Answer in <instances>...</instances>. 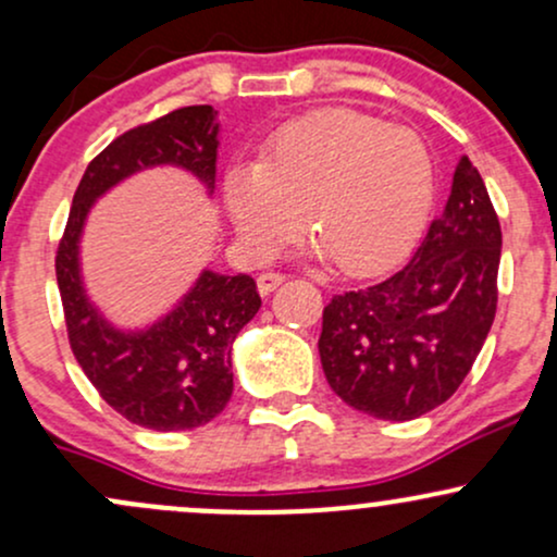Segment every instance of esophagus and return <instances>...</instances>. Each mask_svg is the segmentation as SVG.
I'll list each match as a JSON object with an SVG mask.
<instances>
[{
  "mask_svg": "<svg viewBox=\"0 0 557 557\" xmlns=\"http://www.w3.org/2000/svg\"><path fill=\"white\" fill-rule=\"evenodd\" d=\"M285 283V274L283 272H261L257 277V287L261 296H270L277 285Z\"/></svg>",
  "mask_w": 557,
  "mask_h": 557,
  "instance_id": "1",
  "label": "esophagus"
}]
</instances>
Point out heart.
<instances>
[{"instance_id":"obj_1","label":"heart","mask_w":557,"mask_h":557,"mask_svg":"<svg viewBox=\"0 0 557 557\" xmlns=\"http://www.w3.org/2000/svg\"><path fill=\"white\" fill-rule=\"evenodd\" d=\"M434 172L424 140L354 110H327L283 127L259 164H235L225 203L259 257L306 225L314 253L337 272L367 277L406 257L432 207Z\"/></svg>"}]
</instances>
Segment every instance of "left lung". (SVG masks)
<instances>
[{"label": "left lung", "instance_id": "obj_1", "mask_svg": "<svg viewBox=\"0 0 557 557\" xmlns=\"http://www.w3.org/2000/svg\"><path fill=\"white\" fill-rule=\"evenodd\" d=\"M503 233L482 175L461 157L443 214L403 270L324 306L330 387L385 421L430 413L461 387L497 309Z\"/></svg>", "mask_w": 557, "mask_h": 557}]
</instances>
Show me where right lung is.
I'll return each mask as SVG.
<instances>
[{"instance_id": "right-lung-1", "label": "right lung", "mask_w": 557, "mask_h": 557, "mask_svg": "<svg viewBox=\"0 0 557 557\" xmlns=\"http://www.w3.org/2000/svg\"><path fill=\"white\" fill-rule=\"evenodd\" d=\"M220 123L209 104L183 107L114 138L83 172L57 248V285L70 348L120 417L157 432L209 424L233 395V343L261 298L248 274L203 270L175 306L144 330H120L88 298L81 235L96 198L149 168H181L214 194Z\"/></svg>"}]
</instances>
